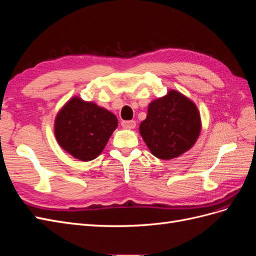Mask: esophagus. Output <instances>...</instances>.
<instances>
[{
	"label": "esophagus",
	"mask_w": 256,
	"mask_h": 256,
	"mask_svg": "<svg viewBox=\"0 0 256 256\" xmlns=\"http://www.w3.org/2000/svg\"><path fill=\"white\" fill-rule=\"evenodd\" d=\"M136 124L134 120H122V126L125 127V128L132 129V128L136 127Z\"/></svg>",
	"instance_id": "esophagus-1"
}]
</instances>
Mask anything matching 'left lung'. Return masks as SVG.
Here are the masks:
<instances>
[{
    "label": "left lung",
    "mask_w": 256,
    "mask_h": 256,
    "mask_svg": "<svg viewBox=\"0 0 256 256\" xmlns=\"http://www.w3.org/2000/svg\"><path fill=\"white\" fill-rule=\"evenodd\" d=\"M200 132L196 106L177 90L154 100L148 106L140 134L152 154L162 160L180 156L194 145Z\"/></svg>",
    "instance_id": "left-lung-1"
}]
</instances>
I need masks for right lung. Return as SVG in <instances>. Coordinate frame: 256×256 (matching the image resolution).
<instances>
[{
	"mask_svg": "<svg viewBox=\"0 0 256 256\" xmlns=\"http://www.w3.org/2000/svg\"><path fill=\"white\" fill-rule=\"evenodd\" d=\"M118 125L116 116L74 97L62 108L54 122V134L62 148L81 161L98 157Z\"/></svg>",
	"mask_w": 256,
	"mask_h": 256,
	"instance_id": "add662e5",
	"label": "right lung"
}]
</instances>
